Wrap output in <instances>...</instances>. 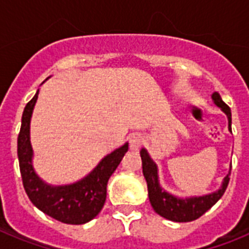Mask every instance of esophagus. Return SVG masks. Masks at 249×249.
Returning a JSON list of instances; mask_svg holds the SVG:
<instances>
[{
	"label": "esophagus",
	"mask_w": 249,
	"mask_h": 249,
	"mask_svg": "<svg viewBox=\"0 0 249 249\" xmlns=\"http://www.w3.org/2000/svg\"><path fill=\"white\" fill-rule=\"evenodd\" d=\"M143 143V138L140 136V134H136V136H133L129 141V147L132 151H137V150H140V147Z\"/></svg>",
	"instance_id": "esophagus-1"
}]
</instances>
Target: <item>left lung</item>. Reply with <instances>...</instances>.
Listing matches in <instances>:
<instances>
[{"mask_svg":"<svg viewBox=\"0 0 249 249\" xmlns=\"http://www.w3.org/2000/svg\"><path fill=\"white\" fill-rule=\"evenodd\" d=\"M212 101L228 116L229 132H231V111H230V107L222 101V98L217 91L212 94ZM140 154L141 159H142L143 176L146 178V182H147L150 203H151L154 211L166 220L174 221V222H190V221L196 220L220 200L229 185L231 166H230L229 173L226 174V177L224 178V181L221 183L220 189L216 190V191L205 194V195H199V196H177V195H173V194L165 191L163 186L160 185L159 168H158L155 161L152 160L147 150L142 147Z\"/></svg>","mask_w":249,"mask_h":249,"instance_id":"left-lung-1","label":"left lung"}]
</instances>
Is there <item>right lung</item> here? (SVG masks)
I'll return each instance as SVG.
<instances>
[{"instance_id":"add662e5","label":"right lung","mask_w":249,"mask_h":249,"mask_svg":"<svg viewBox=\"0 0 249 249\" xmlns=\"http://www.w3.org/2000/svg\"><path fill=\"white\" fill-rule=\"evenodd\" d=\"M37 98L38 90L23 111L18 137V159L25 193L35 207L54 220L70 225L86 224L103 208L108 179L128 151L129 143L125 142L106 155L89 174L79 181L68 185H50L36 173L33 166L31 119Z\"/></svg>"}]
</instances>
